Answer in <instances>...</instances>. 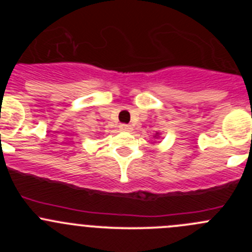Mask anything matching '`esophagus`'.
<instances>
[{
    "label": "esophagus",
    "mask_w": 252,
    "mask_h": 252,
    "mask_svg": "<svg viewBox=\"0 0 252 252\" xmlns=\"http://www.w3.org/2000/svg\"><path fill=\"white\" fill-rule=\"evenodd\" d=\"M119 129H121L122 131H130L131 126H128V124H121V126H119Z\"/></svg>",
    "instance_id": "34e87169"
}]
</instances>
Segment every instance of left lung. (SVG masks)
<instances>
[{"mask_svg": "<svg viewBox=\"0 0 252 252\" xmlns=\"http://www.w3.org/2000/svg\"><path fill=\"white\" fill-rule=\"evenodd\" d=\"M158 135H159V133H156V135H155V138H158Z\"/></svg>", "mask_w": 252, "mask_h": 252, "instance_id": "8db88e82", "label": "left lung"}]
</instances>
